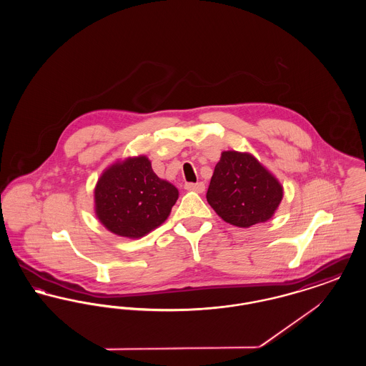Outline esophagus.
<instances>
[{
  "instance_id": "1",
  "label": "esophagus",
  "mask_w": 366,
  "mask_h": 366,
  "mask_svg": "<svg viewBox=\"0 0 366 366\" xmlns=\"http://www.w3.org/2000/svg\"><path fill=\"white\" fill-rule=\"evenodd\" d=\"M185 189H187V191H193L197 192V193H203L204 189H206V185H204L203 182H196V184L188 182V184H185Z\"/></svg>"
}]
</instances>
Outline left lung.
<instances>
[{
  "mask_svg": "<svg viewBox=\"0 0 366 366\" xmlns=\"http://www.w3.org/2000/svg\"><path fill=\"white\" fill-rule=\"evenodd\" d=\"M282 193L279 179L251 154L225 151L214 169L206 197L225 222L249 227L274 215Z\"/></svg>",
  "mask_w": 366,
  "mask_h": 366,
  "instance_id": "1",
  "label": "left lung"
}]
</instances>
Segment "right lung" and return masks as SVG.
I'll use <instances>...</instances> for the list:
<instances>
[{
  "label": "right lung",
  "mask_w": 366,
  "mask_h": 366,
  "mask_svg": "<svg viewBox=\"0 0 366 366\" xmlns=\"http://www.w3.org/2000/svg\"><path fill=\"white\" fill-rule=\"evenodd\" d=\"M178 199V189L160 179L147 157L109 166L94 188V209L109 232L139 239L160 227Z\"/></svg>",
  "instance_id": "add662e5"
}]
</instances>
